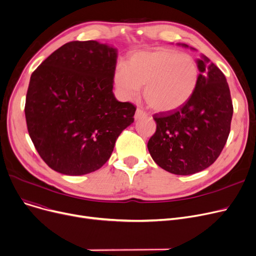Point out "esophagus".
Masks as SVG:
<instances>
[{
	"mask_svg": "<svg viewBox=\"0 0 256 256\" xmlns=\"http://www.w3.org/2000/svg\"><path fill=\"white\" fill-rule=\"evenodd\" d=\"M144 116H146V112H144L142 109H140V108H138V109L136 110L135 118H136V119H139V118L144 117Z\"/></svg>",
	"mask_w": 256,
	"mask_h": 256,
	"instance_id": "34e87169",
	"label": "esophagus"
}]
</instances>
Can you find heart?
<instances>
[{
    "mask_svg": "<svg viewBox=\"0 0 256 256\" xmlns=\"http://www.w3.org/2000/svg\"><path fill=\"white\" fill-rule=\"evenodd\" d=\"M196 61L171 48L132 54L116 70L114 80L126 98H135L144 87V100L158 112L176 110L190 100L198 82Z\"/></svg>",
    "mask_w": 256,
    "mask_h": 256,
    "instance_id": "obj_1",
    "label": "heart"
}]
</instances>
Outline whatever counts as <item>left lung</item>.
Instances as JSON below:
<instances>
[{"label":"left lung","instance_id":"8db88e82","mask_svg":"<svg viewBox=\"0 0 256 256\" xmlns=\"http://www.w3.org/2000/svg\"><path fill=\"white\" fill-rule=\"evenodd\" d=\"M197 64L200 74L192 96L176 110L154 115L156 130L147 144L154 162L178 176L210 167L230 132L234 106L226 78L206 56Z\"/></svg>","mask_w":256,"mask_h":256}]
</instances>
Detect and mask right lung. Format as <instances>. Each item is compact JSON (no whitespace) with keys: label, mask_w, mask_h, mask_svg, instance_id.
<instances>
[{"label":"right lung","mask_w":256,"mask_h":256,"mask_svg":"<svg viewBox=\"0 0 256 256\" xmlns=\"http://www.w3.org/2000/svg\"><path fill=\"white\" fill-rule=\"evenodd\" d=\"M116 50L96 40L67 42L33 72L24 114L44 163L83 176L110 158L118 136L134 122L136 106L113 94Z\"/></svg>","instance_id":"right-lung-1"}]
</instances>
